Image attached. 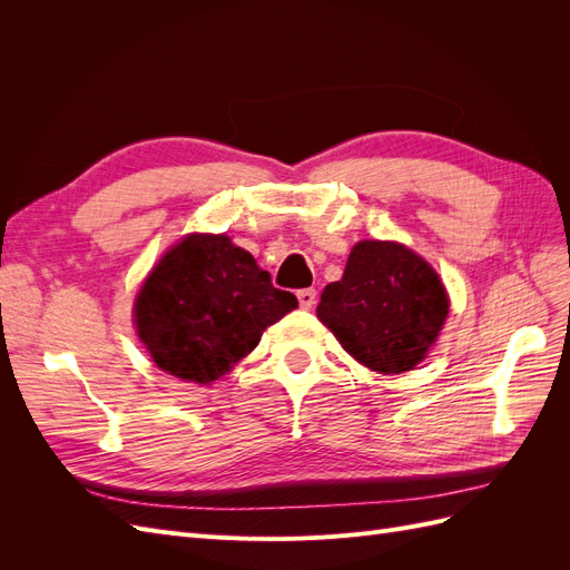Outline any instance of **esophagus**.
Returning <instances> with one entry per match:
<instances>
[{"mask_svg":"<svg viewBox=\"0 0 570 570\" xmlns=\"http://www.w3.org/2000/svg\"><path fill=\"white\" fill-rule=\"evenodd\" d=\"M297 299H299L302 308H314V304H316V289H312V287L299 289L297 292Z\"/></svg>","mask_w":570,"mask_h":570,"instance_id":"obj_1","label":"esophagus"}]
</instances>
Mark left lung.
<instances>
[{
  "mask_svg": "<svg viewBox=\"0 0 570 570\" xmlns=\"http://www.w3.org/2000/svg\"><path fill=\"white\" fill-rule=\"evenodd\" d=\"M316 314L358 364L390 375L425 358L450 314V297L416 252L364 239L354 245L342 281L323 289Z\"/></svg>",
  "mask_w": 570,
  "mask_h": 570,
  "instance_id": "8db88e82",
  "label": "left lung"
}]
</instances>
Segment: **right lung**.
<instances>
[{
    "label": "right lung",
    "instance_id": "right-lung-1",
    "mask_svg": "<svg viewBox=\"0 0 570 570\" xmlns=\"http://www.w3.org/2000/svg\"><path fill=\"white\" fill-rule=\"evenodd\" d=\"M297 297L226 235L193 233L151 268L135 299V327L161 371L209 385L281 321Z\"/></svg>",
    "mask_w": 570,
    "mask_h": 570
}]
</instances>
